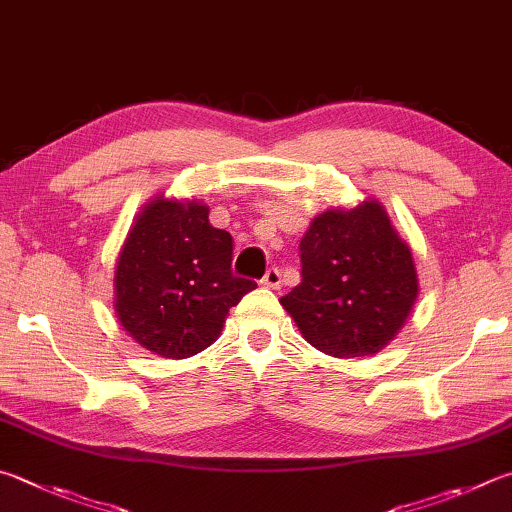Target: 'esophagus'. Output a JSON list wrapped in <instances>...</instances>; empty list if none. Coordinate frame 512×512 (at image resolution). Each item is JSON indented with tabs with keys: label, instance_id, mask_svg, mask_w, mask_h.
Here are the masks:
<instances>
[{
	"label": "esophagus",
	"instance_id": "obj_1",
	"mask_svg": "<svg viewBox=\"0 0 512 512\" xmlns=\"http://www.w3.org/2000/svg\"><path fill=\"white\" fill-rule=\"evenodd\" d=\"M262 284H264L266 288H280V286H282V273H280V268H277V266L268 268L266 275L262 277Z\"/></svg>",
	"mask_w": 512,
	"mask_h": 512
}]
</instances>
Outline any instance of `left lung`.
Listing matches in <instances>:
<instances>
[{
	"label": "left lung",
	"mask_w": 512,
	"mask_h": 512,
	"mask_svg": "<svg viewBox=\"0 0 512 512\" xmlns=\"http://www.w3.org/2000/svg\"><path fill=\"white\" fill-rule=\"evenodd\" d=\"M302 282L280 297L309 345L336 358L378 353L418 295L410 246L378 201L327 210L300 241Z\"/></svg>",
	"instance_id": "8db88e82"
}]
</instances>
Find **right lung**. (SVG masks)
I'll return each instance as SVG.
<instances>
[{"label":"right lung","instance_id":"obj_1","mask_svg":"<svg viewBox=\"0 0 512 512\" xmlns=\"http://www.w3.org/2000/svg\"><path fill=\"white\" fill-rule=\"evenodd\" d=\"M201 201L156 197L136 217L114 273L118 322L163 358L210 347L230 306L257 286L230 271V232L212 228Z\"/></svg>","mask_w":512,"mask_h":512}]
</instances>
